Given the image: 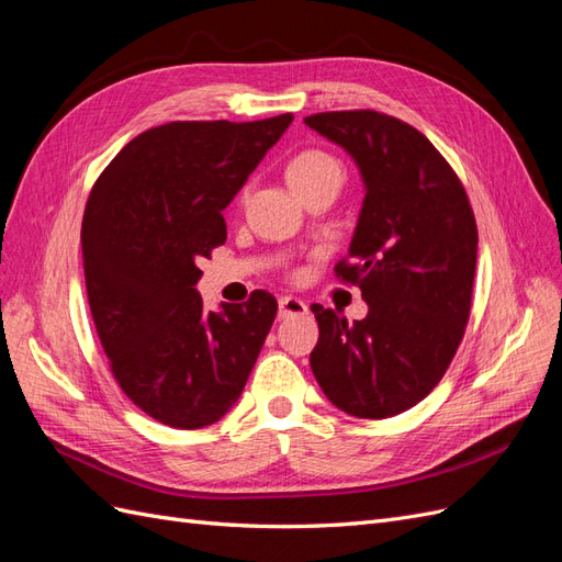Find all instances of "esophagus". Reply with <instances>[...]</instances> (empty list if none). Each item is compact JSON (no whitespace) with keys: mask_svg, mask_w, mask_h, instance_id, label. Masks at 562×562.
<instances>
[{"mask_svg":"<svg viewBox=\"0 0 562 562\" xmlns=\"http://www.w3.org/2000/svg\"><path fill=\"white\" fill-rule=\"evenodd\" d=\"M307 314V304H304L300 297H281L279 300V318H291V316H302Z\"/></svg>","mask_w":562,"mask_h":562,"instance_id":"1","label":"esophagus"}]
</instances>
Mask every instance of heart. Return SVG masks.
Instances as JSON below:
<instances>
[{"label": "heart", "instance_id": "obj_1", "mask_svg": "<svg viewBox=\"0 0 562 562\" xmlns=\"http://www.w3.org/2000/svg\"><path fill=\"white\" fill-rule=\"evenodd\" d=\"M330 171H342V168H339V164L330 155H326V151L310 149V151H302V155H297L291 164H288L285 178L291 182V187H300V184H310Z\"/></svg>", "mask_w": 562, "mask_h": 562}]
</instances>
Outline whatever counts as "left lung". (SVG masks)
<instances>
[{"label": "left lung", "mask_w": 562, "mask_h": 562, "mask_svg": "<svg viewBox=\"0 0 562 562\" xmlns=\"http://www.w3.org/2000/svg\"><path fill=\"white\" fill-rule=\"evenodd\" d=\"M342 147L366 187L349 258L335 274L361 288L368 314L347 323L314 304L312 372L347 415L384 419L446 375L471 312L479 232L462 182L429 138L375 110L304 119Z\"/></svg>", "instance_id": "8db88e82"}]
</instances>
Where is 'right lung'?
I'll list each match as a JSON object with an SVG mask.
<instances>
[{
	"mask_svg": "<svg viewBox=\"0 0 562 562\" xmlns=\"http://www.w3.org/2000/svg\"><path fill=\"white\" fill-rule=\"evenodd\" d=\"M291 122L149 128L91 190L81 250L100 345L124 394L173 429L232 411L274 323V295L206 312L196 283L199 260L227 239L223 211Z\"/></svg>",
	"mask_w": 562,
	"mask_h": 562,
	"instance_id": "1",
	"label": "right lung"
}]
</instances>
